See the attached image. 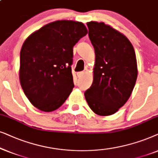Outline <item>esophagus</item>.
Listing matches in <instances>:
<instances>
[{
  "label": "esophagus",
  "instance_id": "obj_1",
  "mask_svg": "<svg viewBox=\"0 0 158 158\" xmlns=\"http://www.w3.org/2000/svg\"><path fill=\"white\" fill-rule=\"evenodd\" d=\"M84 76V72L83 71H81V72H78L77 73V77L78 78H81Z\"/></svg>",
  "mask_w": 158,
  "mask_h": 158
}]
</instances>
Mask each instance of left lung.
Segmentation results:
<instances>
[{"label":"left lung","mask_w":158,"mask_h":158,"mask_svg":"<svg viewBox=\"0 0 158 158\" xmlns=\"http://www.w3.org/2000/svg\"><path fill=\"white\" fill-rule=\"evenodd\" d=\"M87 24L95 60L93 81L85 97L94 113L107 116L131 96L138 74L136 54L129 39L110 25L92 21Z\"/></svg>","instance_id":"left-lung-1"}]
</instances>
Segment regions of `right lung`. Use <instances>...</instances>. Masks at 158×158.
<instances>
[{
    "label": "right lung",
    "mask_w": 158,
    "mask_h": 158,
    "mask_svg": "<svg viewBox=\"0 0 158 158\" xmlns=\"http://www.w3.org/2000/svg\"><path fill=\"white\" fill-rule=\"evenodd\" d=\"M87 34L82 22L58 20L31 33L20 52L19 81L37 109L51 112L72 92L73 47Z\"/></svg>",
    "instance_id": "1"
}]
</instances>
